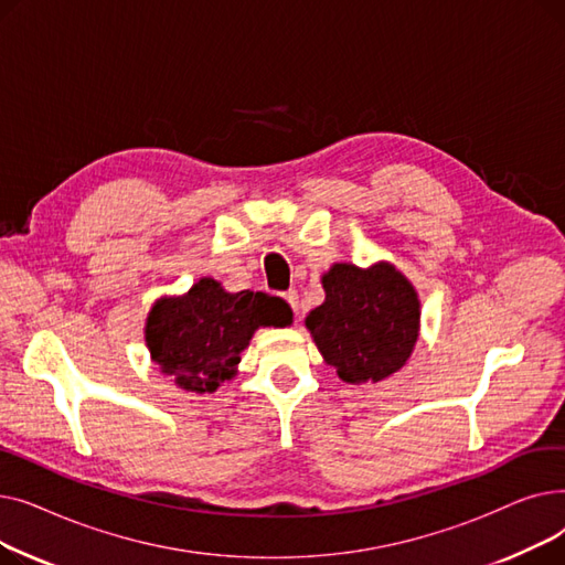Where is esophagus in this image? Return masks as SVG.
I'll return each instance as SVG.
<instances>
[{
	"label": "esophagus",
	"mask_w": 565,
	"mask_h": 565,
	"mask_svg": "<svg viewBox=\"0 0 565 565\" xmlns=\"http://www.w3.org/2000/svg\"><path fill=\"white\" fill-rule=\"evenodd\" d=\"M284 300L288 302V307H290L292 311H298V300H300V298H298V290H286V292H284Z\"/></svg>",
	"instance_id": "esophagus-1"
}]
</instances>
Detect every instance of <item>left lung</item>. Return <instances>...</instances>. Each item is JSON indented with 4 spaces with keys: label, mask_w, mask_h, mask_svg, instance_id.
Here are the masks:
<instances>
[{
    "label": "left lung",
    "mask_w": 565,
    "mask_h": 565,
    "mask_svg": "<svg viewBox=\"0 0 565 565\" xmlns=\"http://www.w3.org/2000/svg\"><path fill=\"white\" fill-rule=\"evenodd\" d=\"M324 302L307 328L324 362L348 384L377 382L396 373L419 337V300L390 263L360 270L337 263L322 277Z\"/></svg>",
    "instance_id": "8db88e82"
}]
</instances>
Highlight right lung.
<instances>
[{
	"instance_id": "right-lung-1",
	"label": "right lung",
	"mask_w": 565,
	"mask_h": 565,
	"mask_svg": "<svg viewBox=\"0 0 565 565\" xmlns=\"http://www.w3.org/2000/svg\"><path fill=\"white\" fill-rule=\"evenodd\" d=\"M290 307L265 292H226L201 279L178 300H162L146 322V343L162 373L185 392H215L235 373L260 324L290 322Z\"/></svg>"
}]
</instances>
